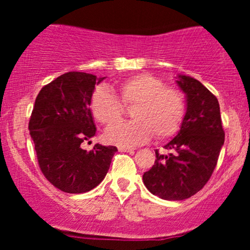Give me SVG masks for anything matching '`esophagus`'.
<instances>
[{
    "instance_id": "obj_1",
    "label": "esophagus",
    "mask_w": 250,
    "mask_h": 250,
    "mask_svg": "<svg viewBox=\"0 0 250 250\" xmlns=\"http://www.w3.org/2000/svg\"><path fill=\"white\" fill-rule=\"evenodd\" d=\"M120 151H127L129 154H134L135 149L134 148H129V147H119Z\"/></svg>"
}]
</instances>
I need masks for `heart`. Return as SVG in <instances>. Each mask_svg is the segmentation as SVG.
Wrapping results in <instances>:
<instances>
[{
  "instance_id": "obj_1",
  "label": "heart",
  "mask_w": 250,
  "mask_h": 250,
  "mask_svg": "<svg viewBox=\"0 0 250 250\" xmlns=\"http://www.w3.org/2000/svg\"><path fill=\"white\" fill-rule=\"evenodd\" d=\"M120 99L125 105H134L133 121L120 122L105 131L110 143L127 147L174 136L180 130L186 114L185 96L179 89L167 87L150 74H139L119 84ZM113 91L97 87L90 99V109L97 122L109 125L119 121L125 108Z\"/></svg>"
}]
</instances>
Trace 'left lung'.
Segmentation results:
<instances>
[{"label":"left lung","mask_w":250,"mask_h":250,"mask_svg":"<svg viewBox=\"0 0 250 250\" xmlns=\"http://www.w3.org/2000/svg\"><path fill=\"white\" fill-rule=\"evenodd\" d=\"M176 83L187 99L185 119L176 136L165 146L171 153L155 151L154 166L143 174L148 190L169 201L186 200L205 187L225 143L215 95L190 76L179 75Z\"/></svg>","instance_id":"8db88e82"}]
</instances>
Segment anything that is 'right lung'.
Masks as SVG:
<instances>
[{"label": "right lung", "instance_id": "add662e5", "mask_svg": "<svg viewBox=\"0 0 250 250\" xmlns=\"http://www.w3.org/2000/svg\"><path fill=\"white\" fill-rule=\"evenodd\" d=\"M104 79L69 71L44 85L35 100L29 131L37 161L45 179L64 193H87L99 186L117 151L99 143L90 151L81 148L96 134L90 99Z\"/></svg>", "mask_w": 250, "mask_h": 250}]
</instances>
